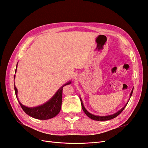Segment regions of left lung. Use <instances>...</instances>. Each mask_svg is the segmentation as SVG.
I'll return each instance as SVG.
<instances>
[{"mask_svg": "<svg viewBox=\"0 0 148 148\" xmlns=\"http://www.w3.org/2000/svg\"><path fill=\"white\" fill-rule=\"evenodd\" d=\"M132 92H133V89H132L131 92V94H130V98H131V96H132ZM80 100H81V106H82V110H83V111H84V112H85L87 116H88L89 117H90V119H93V120H95V121H101L110 120V119H113V118H114V117H117L119 114H120L121 113V112H122V111L124 110V109L125 108H126V106L127 103H128L129 101H130V100H128V101L127 102V103L126 104V105H125L123 108H121L119 111L116 112L114 113V114H113L108 115V116H97V115H94V114H92L90 113L89 112H88V111H87L85 107L84 106V104H83V102H82V101L81 97H80Z\"/></svg>", "mask_w": 148, "mask_h": 148, "instance_id": "8db88e82", "label": "left lung"}]
</instances>
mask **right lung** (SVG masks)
<instances>
[{"instance_id":"add662e5","label":"right lung","mask_w":148,"mask_h":148,"mask_svg":"<svg viewBox=\"0 0 148 148\" xmlns=\"http://www.w3.org/2000/svg\"><path fill=\"white\" fill-rule=\"evenodd\" d=\"M18 64V63H17ZM17 64L16 66V69L15 73H16L17 71ZM16 77V75H14V79ZM71 81H69L64 84L61 88L58 89L54 96H53L50 99L44 104L38 106L36 107L33 108H29L21 104V102L18 100L17 97V92L18 90L16 88V86H15L14 83V90L15 92H16V96L17 99L19 103L21 108L23 109L24 111L28 114L29 116H31L34 118H36L37 119L40 120H45V119H51L52 117H55L59 113L60 111V108H61L62 105V89L65 86L70 84Z\"/></svg>"}]
</instances>
